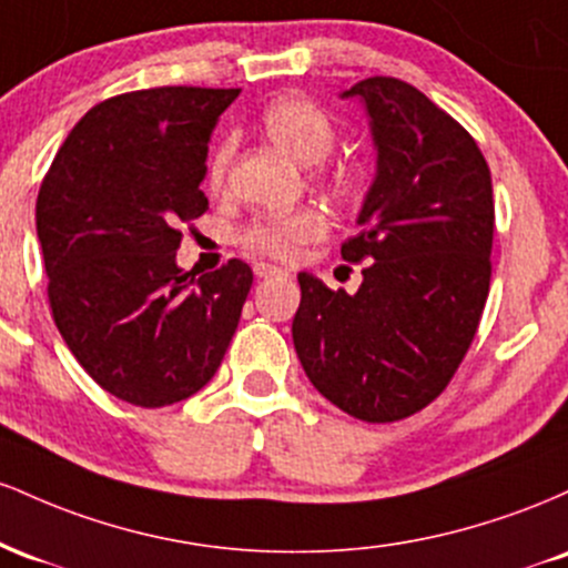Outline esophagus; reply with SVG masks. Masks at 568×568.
<instances>
[{
	"instance_id": "34e87169",
	"label": "esophagus",
	"mask_w": 568,
	"mask_h": 568,
	"mask_svg": "<svg viewBox=\"0 0 568 568\" xmlns=\"http://www.w3.org/2000/svg\"><path fill=\"white\" fill-rule=\"evenodd\" d=\"M253 272H256L258 280H270V277H280V275H288L285 270H280L275 264H266V262H256L253 264Z\"/></svg>"
}]
</instances>
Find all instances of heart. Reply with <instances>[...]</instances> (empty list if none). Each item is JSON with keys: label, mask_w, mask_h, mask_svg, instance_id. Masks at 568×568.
Masks as SVG:
<instances>
[{"label": "heart", "mask_w": 568, "mask_h": 568, "mask_svg": "<svg viewBox=\"0 0 568 568\" xmlns=\"http://www.w3.org/2000/svg\"><path fill=\"white\" fill-rule=\"evenodd\" d=\"M262 128L277 149L302 165H317L334 152L336 125L315 101L304 95H285L272 101L262 112ZM234 158V141L224 139L213 149L207 162V181L211 186H221L226 179ZM334 181L338 186L352 184L349 171H336ZM325 232V216L315 207H298L291 213H266L253 219V224L243 232V243L253 251L266 253L275 258H293L302 245L312 243Z\"/></svg>", "instance_id": "b5f03b06"}]
</instances>
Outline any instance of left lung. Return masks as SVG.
I'll use <instances>...</instances> for the list:
<instances>
[{"label":"left lung","mask_w":568,"mask_h":568,"mask_svg":"<svg viewBox=\"0 0 568 568\" xmlns=\"http://www.w3.org/2000/svg\"><path fill=\"white\" fill-rule=\"evenodd\" d=\"M342 98L366 109L376 175L342 243L357 293L298 275L293 347L323 397L363 422L433 403L470 349L491 280L494 192L478 143L425 93L368 77Z\"/></svg>","instance_id":"obj_1"}]
</instances>
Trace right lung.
I'll list each match as a JSON object with an SVG mask.
<instances>
[{"label": "right lung", "mask_w": 568, "mask_h": 568, "mask_svg": "<svg viewBox=\"0 0 568 568\" xmlns=\"http://www.w3.org/2000/svg\"><path fill=\"white\" fill-rule=\"evenodd\" d=\"M237 88L114 95L77 122L37 197L53 321L106 393L141 408L213 379L253 285L240 258L194 277L181 226L207 211V141Z\"/></svg>", "instance_id": "add662e5"}]
</instances>
